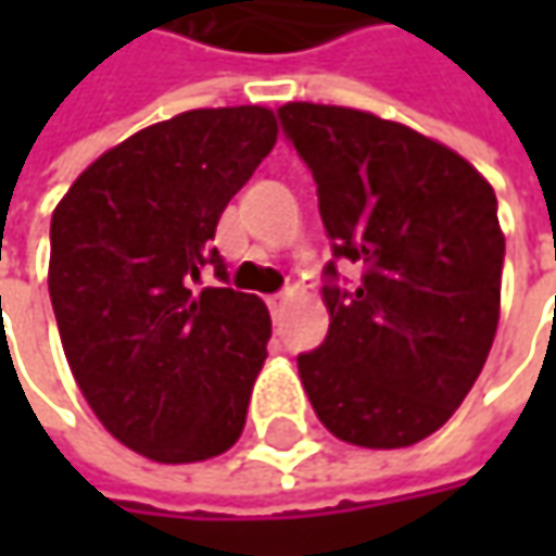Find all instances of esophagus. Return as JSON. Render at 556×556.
Returning a JSON list of instances; mask_svg holds the SVG:
<instances>
[{"mask_svg": "<svg viewBox=\"0 0 556 556\" xmlns=\"http://www.w3.org/2000/svg\"><path fill=\"white\" fill-rule=\"evenodd\" d=\"M288 300H290V290H285V293H275V296H268V312H271V315H278V312L288 306Z\"/></svg>", "mask_w": 556, "mask_h": 556, "instance_id": "esophagus-1", "label": "esophagus"}]
</instances>
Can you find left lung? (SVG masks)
<instances>
[{"label":"left lung","mask_w":556,"mask_h":556,"mask_svg":"<svg viewBox=\"0 0 556 556\" xmlns=\"http://www.w3.org/2000/svg\"><path fill=\"white\" fill-rule=\"evenodd\" d=\"M278 119L318 185L331 238L328 337L296 355L312 408L365 448L415 445L455 415L498 331L504 235L492 185L452 148L353 108ZM337 262L363 278L346 289Z\"/></svg>","instance_id":"1"}]
</instances>
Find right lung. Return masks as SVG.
<instances>
[{
	"mask_svg": "<svg viewBox=\"0 0 556 556\" xmlns=\"http://www.w3.org/2000/svg\"><path fill=\"white\" fill-rule=\"evenodd\" d=\"M260 104L201 108L101 154L52 213L49 296L89 408L126 448L161 464L228 452L271 337L266 303L203 288L228 201L275 148Z\"/></svg>",
	"mask_w": 556,
	"mask_h": 556,
	"instance_id": "obj_1",
	"label": "right lung"
}]
</instances>
